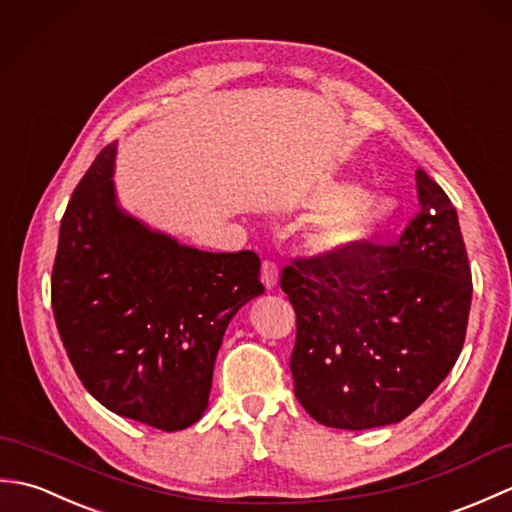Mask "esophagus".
I'll return each instance as SVG.
<instances>
[{
	"label": "esophagus",
	"mask_w": 512,
	"mask_h": 512,
	"mask_svg": "<svg viewBox=\"0 0 512 512\" xmlns=\"http://www.w3.org/2000/svg\"><path fill=\"white\" fill-rule=\"evenodd\" d=\"M262 281L268 290H273L279 281V268L275 262H270V259L262 262Z\"/></svg>",
	"instance_id": "obj_1"
}]
</instances>
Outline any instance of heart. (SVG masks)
I'll use <instances>...</instances> for the list:
<instances>
[{
  "label": "heart",
  "mask_w": 512,
  "mask_h": 512,
  "mask_svg": "<svg viewBox=\"0 0 512 512\" xmlns=\"http://www.w3.org/2000/svg\"><path fill=\"white\" fill-rule=\"evenodd\" d=\"M323 211L308 228V244L321 253L345 250L378 233L389 209L372 195H365L352 184H334L314 198Z\"/></svg>",
  "instance_id": "b5f03b06"
}]
</instances>
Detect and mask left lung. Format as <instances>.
I'll use <instances>...</instances> for the list:
<instances>
[{
	"mask_svg": "<svg viewBox=\"0 0 512 512\" xmlns=\"http://www.w3.org/2000/svg\"><path fill=\"white\" fill-rule=\"evenodd\" d=\"M416 184L418 213L394 246L358 242L281 270L295 396L325 427L405 420L462 352L473 281L458 211L422 169Z\"/></svg>",
	"mask_w": 512,
	"mask_h": 512,
	"instance_id": "8db88e82",
	"label": "left lung"
}]
</instances>
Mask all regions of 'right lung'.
Here are the masks:
<instances>
[{"label":"right lung","instance_id":"add662e5","mask_svg":"<svg viewBox=\"0 0 512 512\" xmlns=\"http://www.w3.org/2000/svg\"><path fill=\"white\" fill-rule=\"evenodd\" d=\"M116 143L76 184L52 266V312L83 387L103 407L180 431L209 405L235 312L264 295L253 250L206 253L116 202Z\"/></svg>","mask_w":512,"mask_h":512}]
</instances>
